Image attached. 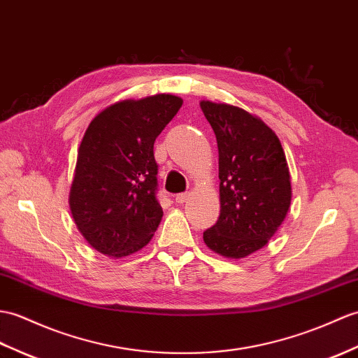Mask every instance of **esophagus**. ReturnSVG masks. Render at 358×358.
Returning <instances> with one entry per match:
<instances>
[{
  "label": "esophagus",
  "mask_w": 358,
  "mask_h": 358,
  "mask_svg": "<svg viewBox=\"0 0 358 358\" xmlns=\"http://www.w3.org/2000/svg\"><path fill=\"white\" fill-rule=\"evenodd\" d=\"M189 196H190V194H189V192H182V194H178V195L176 196V199H177V203H178V204H182V203H186V201H187Z\"/></svg>",
  "instance_id": "obj_1"
}]
</instances>
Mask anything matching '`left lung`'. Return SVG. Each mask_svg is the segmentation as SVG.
I'll use <instances>...</instances> for the list:
<instances>
[{
  "mask_svg": "<svg viewBox=\"0 0 358 358\" xmlns=\"http://www.w3.org/2000/svg\"><path fill=\"white\" fill-rule=\"evenodd\" d=\"M220 154L221 213L207 229L206 245L241 259L259 250L285 220L292 181L278 136L261 119L227 103H199Z\"/></svg>",
  "mask_w": 358,
  "mask_h": 358,
  "instance_id": "left-lung-1",
  "label": "left lung"
}]
</instances>
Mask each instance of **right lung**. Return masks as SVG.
<instances>
[{
  "instance_id": "1",
  "label": "right lung",
  "mask_w": 358,
  "mask_h": 358,
  "mask_svg": "<svg viewBox=\"0 0 358 358\" xmlns=\"http://www.w3.org/2000/svg\"><path fill=\"white\" fill-rule=\"evenodd\" d=\"M182 101L155 94L122 101L91 120L78 152L70 190L73 220L102 255L123 257L143 248L162 221L154 141Z\"/></svg>"
}]
</instances>
